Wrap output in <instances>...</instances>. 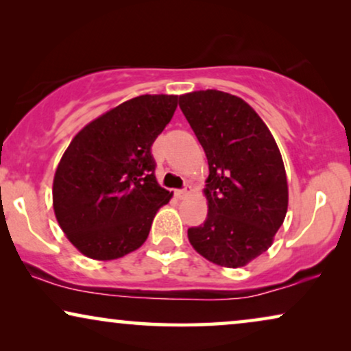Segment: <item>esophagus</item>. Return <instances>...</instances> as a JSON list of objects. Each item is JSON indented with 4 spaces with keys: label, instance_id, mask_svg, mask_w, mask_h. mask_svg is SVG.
Instances as JSON below:
<instances>
[{
    "label": "esophagus",
    "instance_id": "34e87169",
    "mask_svg": "<svg viewBox=\"0 0 351 351\" xmlns=\"http://www.w3.org/2000/svg\"><path fill=\"white\" fill-rule=\"evenodd\" d=\"M191 193V186L190 185H186L185 189H182V190H176V196L179 199H184L186 195H190Z\"/></svg>",
    "mask_w": 351,
    "mask_h": 351
}]
</instances>
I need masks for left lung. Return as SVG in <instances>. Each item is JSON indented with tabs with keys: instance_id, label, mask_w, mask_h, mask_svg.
<instances>
[{
	"instance_id": "left-lung-1",
	"label": "left lung",
	"mask_w": 351,
	"mask_h": 351,
	"mask_svg": "<svg viewBox=\"0 0 351 351\" xmlns=\"http://www.w3.org/2000/svg\"><path fill=\"white\" fill-rule=\"evenodd\" d=\"M209 165L208 217L189 241L215 265L239 268L261 256L287 213V177L270 129L241 97L217 89L179 97Z\"/></svg>"
}]
</instances>
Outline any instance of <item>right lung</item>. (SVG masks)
Here are the masks:
<instances>
[{"mask_svg":"<svg viewBox=\"0 0 351 351\" xmlns=\"http://www.w3.org/2000/svg\"><path fill=\"white\" fill-rule=\"evenodd\" d=\"M179 95L126 100L81 129L52 184L56 219L86 257L113 261L145 243L171 191L155 176L152 145L174 117Z\"/></svg>","mask_w":351,"mask_h":351,"instance_id":"right-lung-1","label":"right lung"}]
</instances>
